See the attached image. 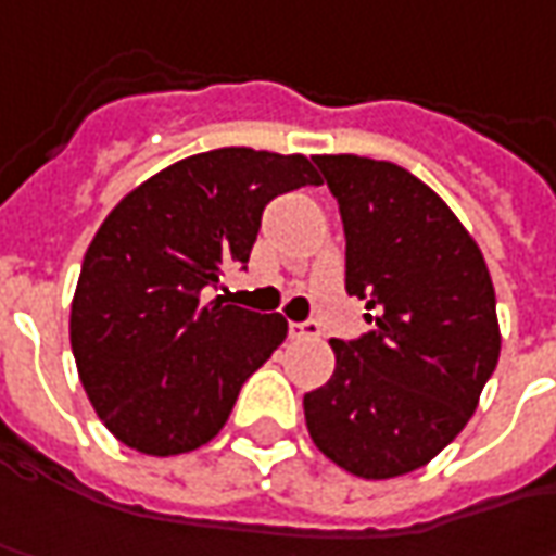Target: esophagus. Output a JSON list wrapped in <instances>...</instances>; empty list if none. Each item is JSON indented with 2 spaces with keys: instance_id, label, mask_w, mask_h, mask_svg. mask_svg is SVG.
<instances>
[{
  "instance_id": "esophagus-1",
  "label": "esophagus",
  "mask_w": 556,
  "mask_h": 556,
  "mask_svg": "<svg viewBox=\"0 0 556 556\" xmlns=\"http://www.w3.org/2000/svg\"><path fill=\"white\" fill-rule=\"evenodd\" d=\"M289 336L292 338H316L319 336V326H316L314 319H307V323H289Z\"/></svg>"
}]
</instances>
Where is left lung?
Here are the masks:
<instances>
[{"mask_svg": "<svg viewBox=\"0 0 556 556\" xmlns=\"http://www.w3.org/2000/svg\"><path fill=\"white\" fill-rule=\"evenodd\" d=\"M348 240V295L372 332L332 338L336 372L304 393L316 450L363 480L425 468L470 421L502 332L480 245L412 172L354 153L316 156Z\"/></svg>", "mask_w": 556, "mask_h": 556, "instance_id": "left-lung-1", "label": "left lung"}]
</instances>
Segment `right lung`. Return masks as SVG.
<instances>
[{"mask_svg":"<svg viewBox=\"0 0 556 556\" xmlns=\"http://www.w3.org/2000/svg\"><path fill=\"white\" fill-rule=\"evenodd\" d=\"M319 184L307 156L220 147L138 184L98 227L70 307L79 381L128 450L181 455L227 425L245 378L286 341L282 314L202 301L249 264L264 205Z\"/></svg>","mask_w":556,"mask_h":556,"instance_id":"add662e5","label":"right lung"}]
</instances>
